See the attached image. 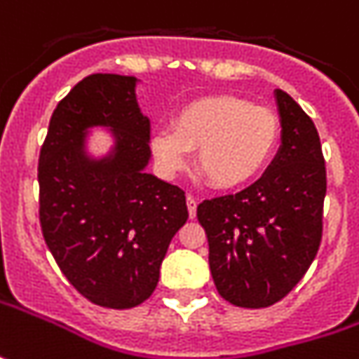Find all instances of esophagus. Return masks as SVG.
Wrapping results in <instances>:
<instances>
[{"label":"esophagus","instance_id":"1","mask_svg":"<svg viewBox=\"0 0 359 359\" xmlns=\"http://www.w3.org/2000/svg\"><path fill=\"white\" fill-rule=\"evenodd\" d=\"M187 206H189V215L191 218L196 217V198L192 194H187Z\"/></svg>","mask_w":359,"mask_h":359}]
</instances>
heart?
Segmentation results:
<instances>
[{
    "instance_id": "obj_1",
    "label": "heart",
    "mask_w": 359,
    "mask_h": 359,
    "mask_svg": "<svg viewBox=\"0 0 359 359\" xmlns=\"http://www.w3.org/2000/svg\"><path fill=\"white\" fill-rule=\"evenodd\" d=\"M282 125L272 109L215 95L192 101L172 118L170 129L156 130L151 147L158 167L177 175L196 149L194 165L218 191H232L258 177L274 156Z\"/></svg>"
}]
</instances>
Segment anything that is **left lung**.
Returning <instances> with one entry per match:
<instances>
[{
  "instance_id": "8db88e82",
  "label": "left lung",
  "mask_w": 359,
  "mask_h": 359,
  "mask_svg": "<svg viewBox=\"0 0 359 359\" xmlns=\"http://www.w3.org/2000/svg\"><path fill=\"white\" fill-rule=\"evenodd\" d=\"M282 147L248 189L203 201L196 217L208 238L218 294L241 308L280 302L302 280L322 242L326 163L312 118L276 91Z\"/></svg>"
}]
</instances>
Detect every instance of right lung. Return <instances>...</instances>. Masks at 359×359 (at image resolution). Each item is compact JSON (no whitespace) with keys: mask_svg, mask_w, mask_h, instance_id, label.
Segmentation results:
<instances>
[{"mask_svg":"<svg viewBox=\"0 0 359 359\" xmlns=\"http://www.w3.org/2000/svg\"><path fill=\"white\" fill-rule=\"evenodd\" d=\"M135 83L113 73L79 81L51 115L37 167L47 248L81 296L115 310L155 292L168 244L189 218L184 191L144 172L151 125ZM95 124L116 133L103 161L82 151L84 130Z\"/></svg>","mask_w":359,"mask_h":359,"instance_id":"add662e5","label":"right lung"}]
</instances>
